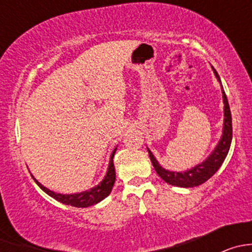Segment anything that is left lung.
Returning <instances> with one entry per match:
<instances>
[{"label":"left lung","mask_w":252,"mask_h":252,"mask_svg":"<svg viewBox=\"0 0 252 252\" xmlns=\"http://www.w3.org/2000/svg\"><path fill=\"white\" fill-rule=\"evenodd\" d=\"M213 73H215L217 80L220 83V79L218 73L216 72L215 68L212 67ZM222 86V84H220ZM223 94V103H224V122H223V134L220 138V142L217 144L216 149L213 150L212 154L205 159L202 163H199L197 166L192 167L191 169L185 172H172L168 169H164L163 167L159 166L157 159L155 158L154 154L147 149L149 151L150 159L152 162L156 173L162 178L166 183L171 185L180 188H192L201 185L206 180L210 179L216 172L220 169L222 163L224 162L225 157H227L228 151H229L230 144H232V135H233V128H232V114H230L229 103H228L227 96H225L224 90L222 88Z\"/></svg>","instance_id":"left-lung-1"}]
</instances>
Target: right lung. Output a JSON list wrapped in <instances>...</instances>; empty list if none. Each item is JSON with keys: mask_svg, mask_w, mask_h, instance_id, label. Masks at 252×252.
<instances>
[{"mask_svg": "<svg viewBox=\"0 0 252 252\" xmlns=\"http://www.w3.org/2000/svg\"><path fill=\"white\" fill-rule=\"evenodd\" d=\"M116 150H113L110 158V163H108V169L107 173H106L105 178L102 179V182L100 183L96 187L91 188L90 190H85L83 192H78V194H58V192L52 191V190L45 188L41 183L37 182L34 177L32 179L35 180L37 185L46 192L47 195H50L51 197L56 199L57 201L62 202L64 205H70L74 206V207H89V206H93L97 202L102 201L105 197H107L111 194L112 188H113L114 182H116V171H114V164H113V157L116 154Z\"/></svg>", "mask_w": 252, "mask_h": 252, "instance_id": "right-lung-1", "label": "right lung"}]
</instances>
